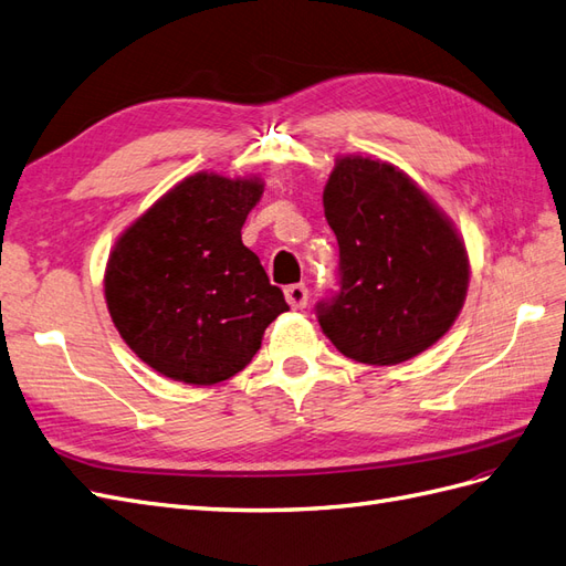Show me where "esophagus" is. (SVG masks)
Returning <instances> with one entry per match:
<instances>
[{
    "mask_svg": "<svg viewBox=\"0 0 566 566\" xmlns=\"http://www.w3.org/2000/svg\"><path fill=\"white\" fill-rule=\"evenodd\" d=\"M284 296H286L289 306H292L294 311L306 308V303H308V286H306V284H289V286L284 289Z\"/></svg>",
    "mask_w": 566,
    "mask_h": 566,
    "instance_id": "1",
    "label": "esophagus"
}]
</instances>
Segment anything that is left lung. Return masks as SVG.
Instances as JSON below:
<instances>
[{
	"label": "left lung",
	"instance_id": "left-lung-1",
	"mask_svg": "<svg viewBox=\"0 0 566 566\" xmlns=\"http://www.w3.org/2000/svg\"><path fill=\"white\" fill-rule=\"evenodd\" d=\"M339 243V292L317 323L346 356L397 366L454 325L467 301L469 253L457 227L389 163L337 157L323 191Z\"/></svg>",
	"mask_w": 566,
	"mask_h": 566
}]
</instances>
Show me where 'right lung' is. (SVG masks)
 I'll return each instance as SVG.
<instances>
[{"mask_svg": "<svg viewBox=\"0 0 566 566\" xmlns=\"http://www.w3.org/2000/svg\"><path fill=\"white\" fill-rule=\"evenodd\" d=\"M263 196L258 177H186L114 243L105 298L143 364L186 385L229 380L251 364L265 327L289 311L241 227Z\"/></svg>", "mask_w": 566, "mask_h": 566, "instance_id": "right-lung-1", "label": "right lung"}]
</instances>
